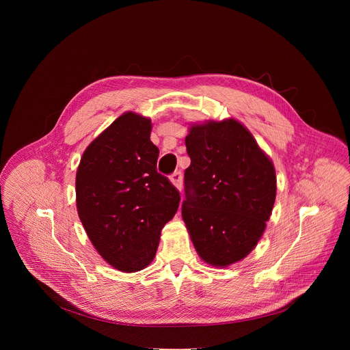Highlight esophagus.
<instances>
[{
	"instance_id": "obj_1",
	"label": "esophagus",
	"mask_w": 350,
	"mask_h": 350,
	"mask_svg": "<svg viewBox=\"0 0 350 350\" xmlns=\"http://www.w3.org/2000/svg\"><path fill=\"white\" fill-rule=\"evenodd\" d=\"M170 181L174 184L176 188L181 189V188H183V174H181V172H180V170L174 172V173L170 176Z\"/></svg>"
}]
</instances>
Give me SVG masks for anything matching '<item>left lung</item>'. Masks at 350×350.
<instances>
[{
	"label": "left lung",
	"mask_w": 350,
	"mask_h": 350,
	"mask_svg": "<svg viewBox=\"0 0 350 350\" xmlns=\"http://www.w3.org/2000/svg\"><path fill=\"white\" fill-rule=\"evenodd\" d=\"M181 215L198 255L224 267L260 239L275 201V170L252 134L237 120L192 126L185 138Z\"/></svg>",
	"instance_id": "1"
}]
</instances>
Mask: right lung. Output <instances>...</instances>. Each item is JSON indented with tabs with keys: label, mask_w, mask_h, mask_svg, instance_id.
Masks as SVG:
<instances>
[{
	"label": "right lung",
	"mask_w": 350,
	"mask_h": 350,
	"mask_svg": "<svg viewBox=\"0 0 350 350\" xmlns=\"http://www.w3.org/2000/svg\"><path fill=\"white\" fill-rule=\"evenodd\" d=\"M151 129L146 118L122 115L88 145L76 174L77 212L88 238L126 273L154 260L161 231L180 204L178 189L157 170Z\"/></svg>",
	"instance_id": "obj_1"
}]
</instances>
